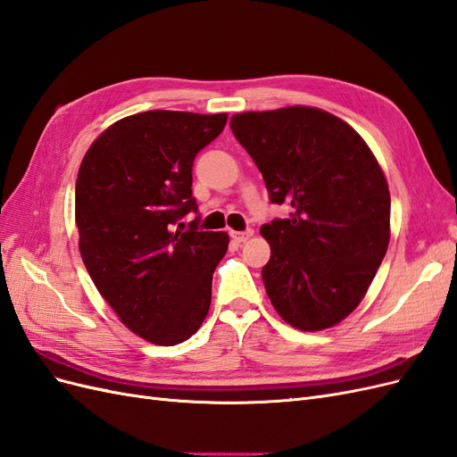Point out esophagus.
I'll return each instance as SVG.
<instances>
[{
  "label": "esophagus",
  "instance_id": "obj_1",
  "mask_svg": "<svg viewBox=\"0 0 457 457\" xmlns=\"http://www.w3.org/2000/svg\"><path fill=\"white\" fill-rule=\"evenodd\" d=\"M252 234H253V230H245V232H237V230H232V232H230V237H232V240H234V242L242 244V242H245V240H250V238H252Z\"/></svg>",
  "mask_w": 457,
  "mask_h": 457
}]
</instances>
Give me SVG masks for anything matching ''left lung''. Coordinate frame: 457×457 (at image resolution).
Wrapping results in <instances>:
<instances>
[{
  "mask_svg": "<svg viewBox=\"0 0 457 457\" xmlns=\"http://www.w3.org/2000/svg\"><path fill=\"white\" fill-rule=\"evenodd\" d=\"M287 219L261 227L270 244L267 295L303 331L339 324L362 301L391 238V195L370 146L349 123L312 106L230 118Z\"/></svg>",
  "mask_w": 457,
  "mask_h": 457,
  "instance_id": "obj_1",
  "label": "left lung"
}]
</instances>
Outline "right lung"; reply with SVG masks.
<instances>
[{
    "label": "right lung",
    "mask_w": 457,
    "mask_h": 457,
    "mask_svg": "<svg viewBox=\"0 0 457 457\" xmlns=\"http://www.w3.org/2000/svg\"><path fill=\"white\" fill-rule=\"evenodd\" d=\"M227 118L175 110L128 116L96 137L78 171L76 227L91 280L133 334L163 347L202 326L228 247L227 232L179 223L198 210L195 158Z\"/></svg>",
    "instance_id": "1"
}]
</instances>
